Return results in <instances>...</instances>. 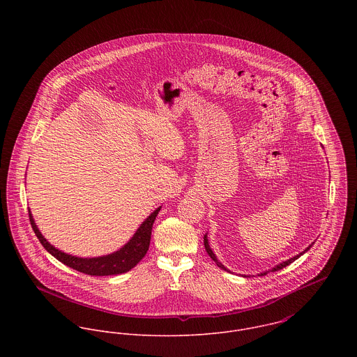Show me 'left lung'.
<instances>
[{
    "label": "left lung",
    "instance_id": "1",
    "mask_svg": "<svg viewBox=\"0 0 357 357\" xmlns=\"http://www.w3.org/2000/svg\"><path fill=\"white\" fill-rule=\"evenodd\" d=\"M204 249H206L207 255H210V258H211L213 261H215V264H217V265H218L220 268H222L224 271H227V268H225V266H224V265H222L221 262H218V261H217V257H215V255H214V253L211 252V249H210V246H208V242H207V238H206V235H204ZM310 246H312V245H310ZM310 246H309V248H310ZM309 248L306 249L305 252H307V250H309ZM305 252H304V253H305ZM304 253H300V255H296V257H293V258H290V259H287V261H284V262H282V264H279V265H276V266H275V268H273L272 271H279V269H282V268H284V266L290 265L291 262H294V261H296L297 258H300V257L304 255ZM265 273H266V272H265ZM265 273H261V276H262V275H265Z\"/></svg>",
    "mask_w": 357,
    "mask_h": 357
}]
</instances>
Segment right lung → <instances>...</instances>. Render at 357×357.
I'll use <instances>...</instances> for the list:
<instances>
[{"label": "right lung", "instance_id": "obj_1", "mask_svg": "<svg viewBox=\"0 0 357 357\" xmlns=\"http://www.w3.org/2000/svg\"><path fill=\"white\" fill-rule=\"evenodd\" d=\"M159 210H160V207H158L153 214L140 225V228L136 231L133 238L121 250H118L112 255H102L98 258L74 257V255H66V253L54 249L38 231L30 210H29V217H30V224H31V228H33L36 236L38 238L41 245L45 248V250L50 252L56 259H59L64 265H67L78 272H82V273L91 275V276H108V275L125 273L142 261V258L146 255L149 248H150L153 224Z\"/></svg>", "mask_w": 357, "mask_h": 357}]
</instances>
